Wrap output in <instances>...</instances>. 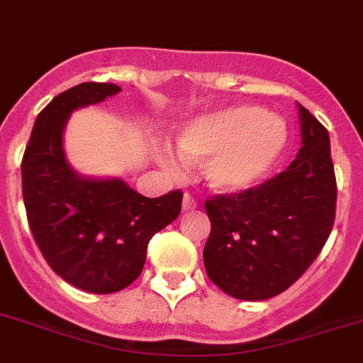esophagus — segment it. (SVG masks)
Returning a JSON list of instances; mask_svg holds the SVG:
<instances>
[{
  "mask_svg": "<svg viewBox=\"0 0 363 363\" xmlns=\"http://www.w3.org/2000/svg\"><path fill=\"white\" fill-rule=\"evenodd\" d=\"M197 206V203H195V199L191 197V195L186 194L184 199H182V210H194V208Z\"/></svg>",
  "mask_w": 363,
  "mask_h": 363,
  "instance_id": "1",
  "label": "esophagus"
}]
</instances>
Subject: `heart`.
Here are the masks:
<instances>
[{
	"instance_id": "b5f03b06",
	"label": "heart",
	"mask_w": 363,
	"mask_h": 363,
	"mask_svg": "<svg viewBox=\"0 0 363 363\" xmlns=\"http://www.w3.org/2000/svg\"><path fill=\"white\" fill-rule=\"evenodd\" d=\"M179 153L190 162H203V175L217 194H239L256 186L279 160L289 143L281 116L256 106L225 107L206 113L179 129ZM160 162L173 168V159L160 153Z\"/></svg>"
}]
</instances>
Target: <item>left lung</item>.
Instances as JSON below:
<instances>
[{
    "mask_svg": "<svg viewBox=\"0 0 363 363\" xmlns=\"http://www.w3.org/2000/svg\"><path fill=\"white\" fill-rule=\"evenodd\" d=\"M301 147L285 172L239 194L213 195L203 259L228 296L261 301L303 276L329 239L336 177L327 129L299 106Z\"/></svg>",
    "mask_w": 363,
    "mask_h": 363,
    "instance_id": "left-lung-1",
    "label": "left lung"
}]
</instances>
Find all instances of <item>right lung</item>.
Listing matches in <instances>:
<instances>
[{
	"label": "right lung",
	"mask_w": 363,
	"mask_h": 363,
	"mask_svg": "<svg viewBox=\"0 0 363 363\" xmlns=\"http://www.w3.org/2000/svg\"><path fill=\"white\" fill-rule=\"evenodd\" d=\"M121 91L84 82L50 100L34 122L21 160V188L30 232L62 279L93 294H111L137 279L147 242L181 213L182 191L147 199L121 179L80 177L65 160L69 115Z\"/></svg>",
	"instance_id": "1"
}]
</instances>
